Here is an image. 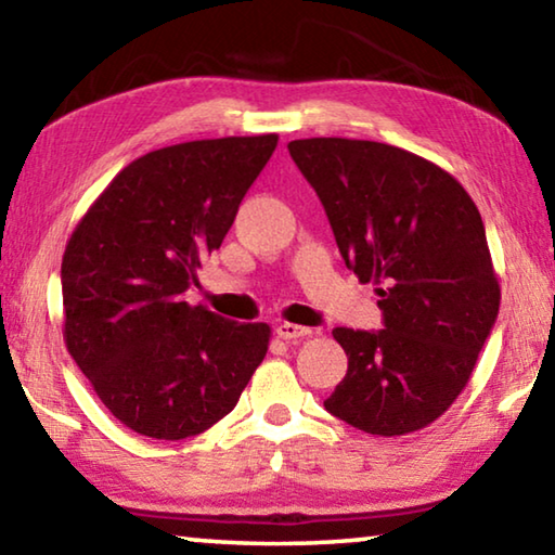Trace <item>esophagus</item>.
<instances>
[{"label": "esophagus", "instance_id": "obj_1", "mask_svg": "<svg viewBox=\"0 0 555 555\" xmlns=\"http://www.w3.org/2000/svg\"><path fill=\"white\" fill-rule=\"evenodd\" d=\"M313 331L311 327H304V325H296V323H279L276 325V335L281 340H304V337L311 335Z\"/></svg>", "mask_w": 555, "mask_h": 555}]
</instances>
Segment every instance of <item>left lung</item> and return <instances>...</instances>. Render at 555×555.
Segmentation results:
<instances>
[{
	"instance_id": "obj_1",
	"label": "left lung",
	"mask_w": 555,
	"mask_h": 555,
	"mask_svg": "<svg viewBox=\"0 0 555 555\" xmlns=\"http://www.w3.org/2000/svg\"><path fill=\"white\" fill-rule=\"evenodd\" d=\"M347 269L374 281L382 331L335 327L347 374L325 409L372 436L426 428L450 409L500 313L480 210L443 168L362 139H296Z\"/></svg>"
}]
</instances>
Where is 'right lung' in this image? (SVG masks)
<instances>
[{
    "instance_id": "obj_1",
    "label": "right lung",
    "mask_w": 555,
    "mask_h": 555,
    "mask_svg": "<svg viewBox=\"0 0 555 555\" xmlns=\"http://www.w3.org/2000/svg\"><path fill=\"white\" fill-rule=\"evenodd\" d=\"M279 137L156 149L115 176L63 255V337L112 416L183 440L218 424L269 347L267 323H234L185 291L220 249Z\"/></svg>"
}]
</instances>
